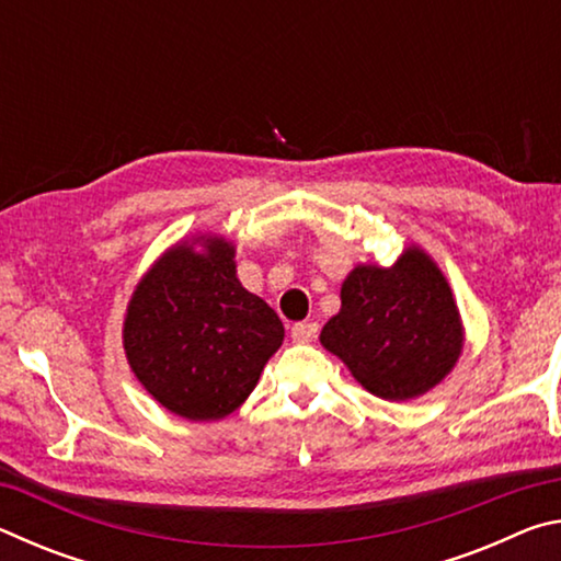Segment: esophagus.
<instances>
[{"instance_id":"34e87169","label":"esophagus","mask_w":561,"mask_h":561,"mask_svg":"<svg viewBox=\"0 0 561 561\" xmlns=\"http://www.w3.org/2000/svg\"><path fill=\"white\" fill-rule=\"evenodd\" d=\"M317 334H319L317 321H297V324L291 327V339L297 341V344H309Z\"/></svg>"}]
</instances>
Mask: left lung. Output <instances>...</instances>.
<instances>
[{"mask_svg":"<svg viewBox=\"0 0 561 561\" xmlns=\"http://www.w3.org/2000/svg\"><path fill=\"white\" fill-rule=\"evenodd\" d=\"M319 341L368 393L408 401L453 371L462 324L438 264L421 247H408L393 267L358 264L348 274L339 314Z\"/></svg>","mask_w":561,"mask_h":561,"instance_id":"1","label":"left lung"}]
</instances>
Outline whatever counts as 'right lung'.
<instances>
[{
    "instance_id": "obj_1",
    "label": "right lung",
    "mask_w": 561,
    "mask_h": 561,
    "mask_svg": "<svg viewBox=\"0 0 561 561\" xmlns=\"http://www.w3.org/2000/svg\"><path fill=\"white\" fill-rule=\"evenodd\" d=\"M282 341L279 317L242 287L234 244L217 234L170 247L138 282L123 321L133 374L187 421H220L237 411Z\"/></svg>"
}]
</instances>
